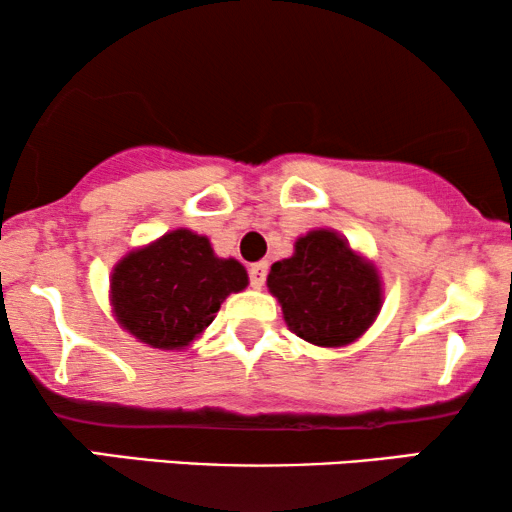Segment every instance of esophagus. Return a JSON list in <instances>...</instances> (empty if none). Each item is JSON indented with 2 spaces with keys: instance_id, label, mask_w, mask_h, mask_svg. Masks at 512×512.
<instances>
[{
  "instance_id": "esophagus-1",
  "label": "esophagus",
  "mask_w": 512,
  "mask_h": 512,
  "mask_svg": "<svg viewBox=\"0 0 512 512\" xmlns=\"http://www.w3.org/2000/svg\"><path fill=\"white\" fill-rule=\"evenodd\" d=\"M265 277H268V263H254L249 265V282L254 289H261Z\"/></svg>"
}]
</instances>
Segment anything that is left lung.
Masks as SVG:
<instances>
[{"label": "left lung", "mask_w": 512, "mask_h": 512, "mask_svg": "<svg viewBox=\"0 0 512 512\" xmlns=\"http://www.w3.org/2000/svg\"><path fill=\"white\" fill-rule=\"evenodd\" d=\"M268 289L291 331L319 347L354 342L382 305L375 265L356 256L331 230L300 237L296 254L270 268Z\"/></svg>", "instance_id": "1"}]
</instances>
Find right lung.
<instances>
[{"label": "right lung", "mask_w": 512, "mask_h": 512, "mask_svg": "<svg viewBox=\"0 0 512 512\" xmlns=\"http://www.w3.org/2000/svg\"><path fill=\"white\" fill-rule=\"evenodd\" d=\"M247 284L242 263L214 256L207 237L181 228L116 265L111 305L118 324L137 340L184 349L212 324L226 296Z\"/></svg>", "instance_id": "1"}]
</instances>
